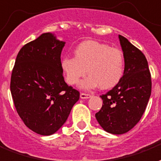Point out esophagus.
<instances>
[{
	"label": "esophagus",
	"mask_w": 161,
	"mask_h": 161,
	"mask_svg": "<svg viewBox=\"0 0 161 161\" xmlns=\"http://www.w3.org/2000/svg\"><path fill=\"white\" fill-rule=\"evenodd\" d=\"M80 98L82 99H86V98H89L91 97V94H88V93H84V92H81L80 93Z\"/></svg>",
	"instance_id": "obj_1"
}]
</instances>
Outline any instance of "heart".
I'll return each mask as SVG.
<instances>
[{"mask_svg":"<svg viewBox=\"0 0 161 161\" xmlns=\"http://www.w3.org/2000/svg\"><path fill=\"white\" fill-rule=\"evenodd\" d=\"M124 57L121 51L93 41L82 42L75 50V58L66 57L61 66L66 81L76 85L87 73L81 87L91 89L100 86L110 89L116 86L124 74Z\"/></svg>","mask_w":161,"mask_h":161,"instance_id":"heart-1","label":"heart"}]
</instances>
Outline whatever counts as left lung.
<instances>
[{
	"instance_id": "obj_1",
	"label": "left lung",
	"mask_w": 161,
	"mask_h": 161,
	"mask_svg": "<svg viewBox=\"0 0 161 161\" xmlns=\"http://www.w3.org/2000/svg\"><path fill=\"white\" fill-rule=\"evenodd\" d=\"M125 59L120 81L101 95L103 106L95 114L103 130L123 134L138 123L151 95V75L144 54L124 36L119 35Z\"/></svg>"
}]
</instances>
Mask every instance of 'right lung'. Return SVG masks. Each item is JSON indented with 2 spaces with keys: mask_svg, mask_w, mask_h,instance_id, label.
I'll use <instances>...</instances> for the list:
<instances>
[{
  "mask_svg": "<svg viewBox=\"0 0 161 161\" xmlns=\"http://www.w3.org/2000/svg\"><path fill=\"white\" fill-rule=\"evenodd\" d=\"M65 42L44 33L18 53L10 90L19 117L30 130L43 136L55 133L80 98L79 91L63 76L61 53Z\"/></svg>",
  "mask_w": 161,
  "mask_h": 161,
  "instance_id": "obj_1",
  "label": "right lung"
}]
</instances>
